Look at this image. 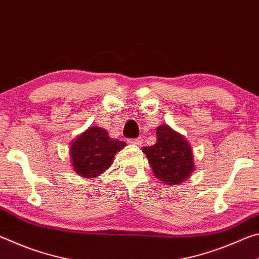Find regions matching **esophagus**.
Masks as SVG:
<instances>
[{
  "instance_id": "esophagus-1",
  "label": "esophagus",
  "mask_w": 259,
  "mask_h": 259,
  "mask_svg": "<svg viewBox=\"0 0 259 259\" xmlns=\"http://www.w3.org/2000/svg\"><path fill=\"white\" fill-rule=\"evenodd\" d=\"M129 143H130V144H133V145H137V146H139V145H142V144H143V139H142V138L130 139V140H129Z\"/></svg>"
}]
</instances>
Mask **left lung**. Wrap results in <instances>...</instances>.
<instances>
[{
  "instance_id": "8db88e82",
  "label": "left lung",
  "mask_w": 259,
  "mask_h": 259,
  "mask_svg": "<svg viewBox=\"0 0 259 259\" xmlns=\"http://www.w3.org/2000/svg\"><path fill=\"white\" fill-rule=\"evenodd\" d=\"M157 140L143 147L154 176L165 185H179L195 170L194 155L188 140L168 124L156 128Z\"/></svg>"
}]
</instances>
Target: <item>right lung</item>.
Returning a JSON list of instances; mask_svg holds the SVG:
<instances>
[{
    "instance_id": "1",
    "label": "right lung",
    "mask_w": 259,
    "mask_h": 259,
    "mask_svg": "<svg viewBox=\"0 0 259 259\" xmlns=\"http://www.w3.org/2000/svg\"><path fill=\"white\" fill-rule=\"evenodd\" d=\"M124 146V142L109 137L107 130L97 125L89 126L69 146L73 170L83 178L98 177L113 164L114 156Z\"/></svg>"
}]
</instances>
